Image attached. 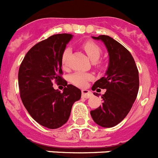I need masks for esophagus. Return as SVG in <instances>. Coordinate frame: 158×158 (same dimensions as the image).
I'll list each match as a JSON object with an SVG mask.
<instances>
[{
    "label": "esophagus",
    "mask_w": 158,
    "mask_h": 158,
    "mask_svg": "<svg viewBox=\"0 0 158 158\" xmlns=\"http://www.w3.org/2000/svg\"><path fill=\"white\" fill-rule=\"evenodd\" d=\"M82 96L85 98H89L92 96V93L89 90H88V89H82Z\"/></svg>",
    "instance_id": "esophagus-1"
}]
</instances>
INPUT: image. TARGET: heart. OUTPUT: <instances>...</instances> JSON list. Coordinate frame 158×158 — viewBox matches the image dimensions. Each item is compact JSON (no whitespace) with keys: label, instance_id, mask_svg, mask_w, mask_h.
<instances>
[{"label":"heart","instance_id":"obj_1","mask_svg":"<svg viewBox=\"0 0 158 158\" xmlns=\"http://www.w3.org/2000/svg\"><path fill=\"white\" fill-rule=\"evenodd\" d=\"M83 49L87 54L88 57L92 61H98L102 55V49L99 45L93 42H86L82 45ZM71 49L69 47L66 48L64 50L61 56V63L64 67H67L69 65V56L71 54ZM93 79V76L91 74L85 73V72H76L71 76V82L76 86L83 87L86 85L87 82Z\"/></svg>","mask_w":158,"mask_h":158}]
</instances>
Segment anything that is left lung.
<instances>
[{"instance_id": "left-lung-1", "label": "left lung", "mask_w": 158, "mask_h": 158, "mask_svg": "<svg viewBox=\"0 0 158 158\" xmlns=\"http://www.w3.org/2000/svg\"><path fill=\"white\" fill-rule=\"evenodd\" d=\"M106 45L109 65L104 77L94 82L92 90L106 89L102 95L103 103L90 111L94 121L103 127H114L126 117L137 97L139 87V71L128 50L108 35L92 36ZM98 96V94L94 93Z\"/></svg>"}]
</instances>
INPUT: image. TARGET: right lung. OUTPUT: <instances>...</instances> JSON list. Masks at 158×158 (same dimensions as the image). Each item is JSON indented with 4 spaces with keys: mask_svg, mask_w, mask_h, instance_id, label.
Masks as SVG:
<instances>
[{
    "mask_svg": "<svg viewBox=\"0 0 158 158\" xmlns=\"http://www.w3.org/2000/svg\"><path fill=\"white\" fill-rule=\"evenodd\" d=\"M73 35L50 36L31 48L21 63L18 74L23 104L39 124L56 129L64 124L81 90L61 78V56ZM55 81L65 86L63 93L52 86Z\"/></svg>",
    "mask_w": 158,
    "mask_h": 158,
    "instance_id": "obj_1",
    "label": "right lung"
}]
</instances>
